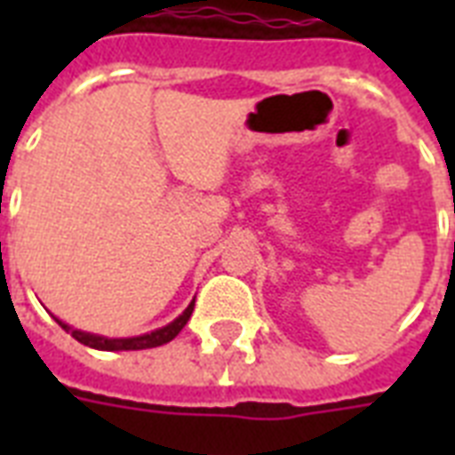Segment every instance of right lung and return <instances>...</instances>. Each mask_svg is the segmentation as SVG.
<instances>
[{"instance_id":"1","label":"right lung","mask_w":455,"mask_h":455,"mask_svg":"<svg viewBox=\"0 0 455 455\" xmlns=\"http://www.w3.org/2000/svg\"><path fill=\"white\" fill-rule=\"evenodd\" d=\"M193 304H196V299H191V304H188L172 323L163 325V328H157V331L137 335V338H106V335H94V332L77 331V328L68 325L66 321H60V318H56V323H59L63 331L70 332L77 342L92 347V349H101V352H134V349H151V347L167 345L170 339L177 338L179 332H181V328H184V325L188 323V318H191Z\"/></svg>"}]
</instances>
